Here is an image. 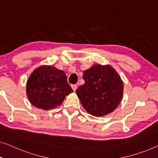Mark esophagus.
Instances as JSON below:
<instances>
[{"instance_id":"obj_1","label":"esophagus","mask_w":158,"mask_h":158,"mask_svg":"<svg viewBox=\"0 0 158 158\" xmlns=\"http://www.w3.org/2000/svg\"><path fill=\"white\" fill-rule=\"evenodd\" d=\"M72 88L74 91H76V89H77V84H72Z\"/></svg>"}]
</instances>
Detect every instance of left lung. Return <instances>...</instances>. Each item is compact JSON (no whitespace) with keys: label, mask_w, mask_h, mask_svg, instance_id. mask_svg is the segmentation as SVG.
<instances>
[{"label":"left lung","mask_w":158,"mask_h":158,"mask_svg":"<svg viewBox=\"0 0 158 158\" xmlns=\"http://www.w3.org/2000/svg\"><path fill=\"white\" fill-rule=\"evenodd\" d=\"M85 83L76 92L84 108L96 117L112 112L120 102L123 82L110 66L94 65L84 71Z\"/></svg>","instance_id":"left-lung-1"}]
</instances>
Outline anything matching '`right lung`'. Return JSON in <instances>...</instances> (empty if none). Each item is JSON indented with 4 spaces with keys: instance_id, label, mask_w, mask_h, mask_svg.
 <instances>
[{
    "instance_id": "add662e5",
    "label": "right lung",
    "mask_w": 158,
    "mask_h": 158,
    "mask_svg": "<svg viewBox=\"0 0 158 158\" xmlns=\"http://www.w3.org/2000/svg\"><path fill=\"white\" fill-rule=\"evenodd\" d=\"M73 90L63 71L52 66L36 69L27 81L26 94L31 103L47 110L59 106Z\"/></svg>"
}]
</instances>
